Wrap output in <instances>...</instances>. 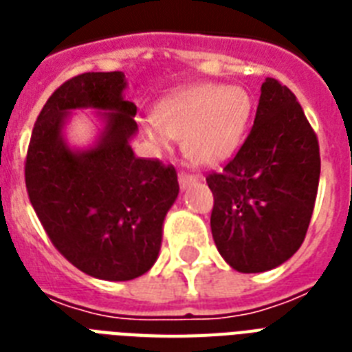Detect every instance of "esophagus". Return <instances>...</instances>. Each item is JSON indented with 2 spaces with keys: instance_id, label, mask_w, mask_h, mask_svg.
I'll list each match as a JSON object with an SVG mask.
<instances>
[{
  "instance_id": "1",
  "label": "esophagus",
  "mask_w": 352,
  "mask_h": 352,
  "mask_svg": "<svg viewBox=\"0 0 352 352\" xmlns=\"http://www.w3.org/2000/svg\"><path fill=\"white\" fill-rule=\"evenodd\" d=\"M197 181H199V177L190 175V173H184V171H181V173H179V184H181L182 190H186L190 184H193V182H197Z\"/></svg>"
}]
</instances>
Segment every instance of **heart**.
I'll use <instances>...</instances> for the list:
<instances>
[{
  "mask_svg": "<svg viewBox=\"0 0 352 352\" xmlns=\"http://www.w3.org/2000/svg\"><path fill=\"white\" fill-rule=\"evenodd\" d=\"M250 115L252 98L239 85H190L157 104L144 137L159 151H168L177 138L188 160L215 168L239 149Z\"/></svg>",
  "mask_w": 352,
  "mask_h": 352,
  "instance_id": "1",
  "label": "heart"
}]
</instances>
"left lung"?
Here are the masks:
<instances>
[{
	"label": "left lung",
	"mask_w": 352,
	"mask_h": 352,
	"mask_svg": "<svg viewBox=\"0 0 352 352\" xmlns=\"http://www.w3.org/2000/svg\"><path fill=\"white\" fill-rule=\"evenodd\" d=\"M206 182L212 235L234 270H272L298 252L316 203L320 146L287 85L265 80L245 144Z\"/></svg>",
	"instance_id": "8db88e82"
}]
</instances>
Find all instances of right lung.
Here are the masks:
<instances>
[{
	"mask_svg": "<svg viewBox=\"0 0 352 352\" xmlns=\"http://www.w3.org/2000/svg\"><path fill=\"white\" fill-rule=\"evenodd\" d=\"M126 85L120 71L84 73L60 85L36 120L25 160L30 204L52 245L106 281H129L153 267L179 195L173 166L133 153L137 106L124 100ZM74 109L101 111L104 129L91 148H71L63 137Z\"/></svg>",
	"mask_w": 352,
	"mask_h": 352,
	"instance_id": "add662e5",
	"label": "right lung"
}]
</instances>
